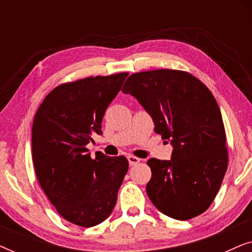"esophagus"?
<instances>
[{
    "label": "esophagus",
    "instance_id": "obj_1",
    "mask_svg": "<svg viewBox=\"0 0 252 252\" xmlns=\"http://www.w3.org/2000/svg\"><path fill=\"white\" fill-rule=\"evenodd\" d=\"M127 159H128V163H129V165H136V164H139L140 163V158H137V157H135V156H132V155H129V156H127Z\"/></svg>",
    "mask_w": 252,
    "mask_h": 252
}]
</instances>
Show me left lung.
<instances>
[{"mask_svg": "<svg viewBox=\"0 0 252 252\" xmlns=\"http://www.w3.org/2000/svg\"><path fill=\"white\" fill-rule=\"evenodd\" d=\"M122 91L137 99L155 132L173 148L170 160H148L150 201L177 220L201 215L215 199L228 160L215 96L194 75L165 68L129 75Z\"/></svg>", "mask_w": 252, "mask_h": 252, "instance_id": "left-lung-1", "label": "left lung"}]
</instances>
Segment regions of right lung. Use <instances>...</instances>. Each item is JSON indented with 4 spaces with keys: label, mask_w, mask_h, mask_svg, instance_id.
Instances as JSON below:
<instances>
[{
    "label": "right lung",
    "mask_w": 252,
    "mask_h": 252,
    "mask_svg": "<svg viewBox=\"0 0 252 252\" xmlns=\"http://www.w3.org/2000/svg\"><path fill=\"white\" fill-rule=\"evenodd\" d=\"M128 73L89 77L53 89L34 117L32 153L41 188L60 215L93 227L111 215L128 160L86 146L102 135V119Z\"/></svg>",
    "instance_id": "right-lung-1"
}]
</instances>
